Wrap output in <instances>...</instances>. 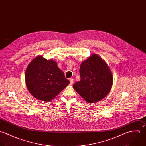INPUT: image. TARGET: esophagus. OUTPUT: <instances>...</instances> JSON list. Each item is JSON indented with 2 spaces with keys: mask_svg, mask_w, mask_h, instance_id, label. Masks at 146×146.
Returning a JSON list of instances; mask_svg holds the SVG:
<instances>
[{
  "mask_svg": "<svg viewBox=\"0 0 146 146\" xmlns=\"http://www.w3.org/2000/svg\"><path fill=\"white\" fill-rule=\"evenodd\" d=\"M74 79H73V78H70V83H71V84H72V83H74Z\"/></svg>",
  "mask_w": 146,
  "mask_h": 146,
  "instance_id": "1",
  "label": "esophagus"
}]
</instances>
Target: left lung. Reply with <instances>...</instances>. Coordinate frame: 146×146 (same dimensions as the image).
<instances>
[{
	"label": "left lung",
	"instance_id": "left-lung-1",
	"mask_svg": "<svg viewBox=\"0 0 146 146\" xmlns=\"http://www.w3.org/2000/svg\"><path fill=\"white\" fill-rule=\"evenodd\" d=\"M79 72L81 79L73 88L87 102H96L110 92L113 85L112 72L105 60L96 54L82 62Z\"/></svg>",
	"mask_w": 146,
	"mask_h": 146
}]
</instances>
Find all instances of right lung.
Returning a JSON list of instances; mask_svg holds the SVG:
<instances>
[{
    "mask_svg": "<svg viewBox=\"0 0 146 146\" xmlns=\"http://www.w3.org/2000/svg\"><path fill=\"white\" fill-rule=\"evenodd\" d=\"M25 79L28 90L33 97L50 101L56 97L70 83L56 62L38 55L29 63Z\"/></svg>",
    "mask_w": 146,
    "mask_h": 146,
    "instance_id": "1",
    "label": "right lung"
}]
</instances>
